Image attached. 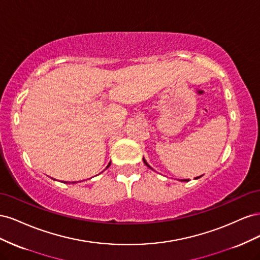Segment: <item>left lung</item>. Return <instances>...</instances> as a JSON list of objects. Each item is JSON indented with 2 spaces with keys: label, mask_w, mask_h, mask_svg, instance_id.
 I'll return each mask as SVG.
<instances>
[{
  "label": "left lung",
  "mask_w": 260,
  "mask_h": 260,
  "mask_svg": "<svg viewBox=\"0 0 260 260\" xmlns=\"http://www.w3.org/2000/svg\"><path fill=\"white\" fill-rule=\"evenodd\" d=\"M143 161H144V164H145V165H146V166H147V167H148V168H149V169H153V168H152V167H151V166H149V165H148V164H147V161H146V160H145V158H144V157H143ZM201 177H202V176H200V177H196V178H195V179H199V178H201ZM180 181H183V182H184V181H188V180H187V179H184V180H180Z\"/></svg>",
  "instance_id": "1"
}]
</instances>
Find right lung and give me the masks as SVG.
<instances>
[{"label":"right lung","instance_id":"right-lung-1","mask_svg":"<svg viewBox=\"0 0 260 260\" xmlns=\"http://www.w3.org/2000/svg\"><path fill=\"white\" fill-rule=\"evenodd\" d=\"M109 166H111V162H109V164H108V165H107V167H106V169H107V168H108V167H109ZM66 183H67V182H66ZM72 183H76V182H72Z\"/></svg>","mask_w":260,"mask_h":260}]
</instances>
